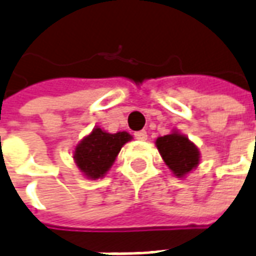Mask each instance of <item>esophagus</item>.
<instances>
[{
    "instance_id": "esophagus-1",
    "label": "esophagus",
    "mask_w": 256,
    "mask_h": 256,
    "mask_svg": "<svg viewBox=\"0 0 256 256\" xmlns=\"http://www.w3.org/2000/svg\"><path fill=\"white\" fill-rule=\"evenodd\" d=\"M134 136H136L138 141H146L148 140V132L145 130H141V132H136L134 134Z\"/></svg>"
}]
</instances>
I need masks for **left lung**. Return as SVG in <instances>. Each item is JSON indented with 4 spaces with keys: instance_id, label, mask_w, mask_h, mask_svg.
Returning <instances> with one entry per match:
<instances>
[{
    "instance_id": "1",
    "label": "left lung",
    "mask_w": 256,
    "mask_h": 256,
    "mask_svg": "<svg viewBox=\"0 0 256 256\" xmlns=\"http://www.w3.org/2000/svg\"><path fill=\"white\" fill-rule=\"evenodd\" d=\"M156 145L165 164L177 177H184L198 165V149L182 134L174 132L160 136L156 141Z\"/></svg>"
}]
</instances>
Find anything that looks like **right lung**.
Returning <instances> with one entry per match:
<instances>
[{
	"mask_svg": "<svg viewBox=\"0 0 256 256\" xmlns=\"http://www.w3.org/2000/svg\"><path fill=\"white\" fill-rule=\"evenodd\" d=\"M130 140L132 136L126 132L110 134L100 128H95L75 148L74 158L76 165L87 178H100L114 164L122 146Z\"/></svg>",
	"mask_w": 256,
	"mask_h": 256,
	"instance_id": "add662e5",
	"label": "right lung"
}]
</instances>
